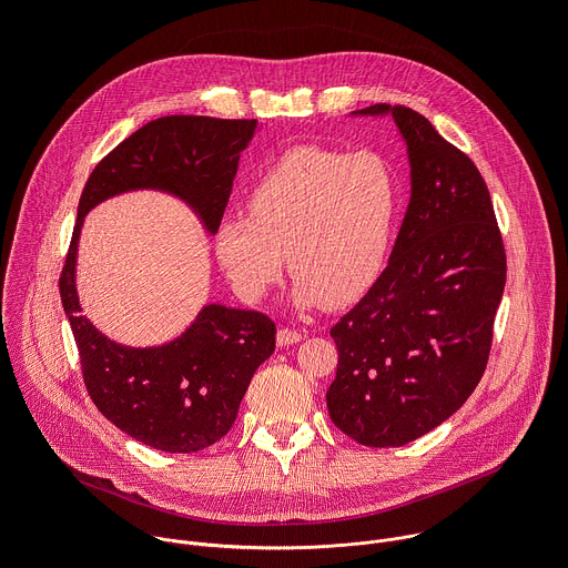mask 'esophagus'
Masks as SVG:
<instances>
[{
	"label": "esophagus",
	"instance_id": "esophagus-1",
	"mask_svg": "<svg viewBox=\"0 0 568 568\" xmlns=\"http://www.w3.org/2000/svg\"><path fill=\"white\" fill-rule=\"evenodd\" d=\"M303 339V333L301 331H294V328H281L278 335H276V342L278 346H290V344H298Z\"/></svg>",
	"mask_w": 568,
	"mask_h": 568
}]
</instances>
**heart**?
Returning <instances> with one entry per match:
<instances>
[{
	"mask_svg": "<svg viewBox=\"0 0 568 568\" xmlns=\"http://www.w3.org/2000/svg\"><path fill=\"white\" fill-rule=\"evenodd\" d=\"M247 213L215 226V254L245 301L281 281L285 254L296 276L292 298L346 305L382 274L399 209V182L377 150L339 152L296 145L267 166L247 193Z\"/></svg>",
	"mask_w": 568,
	"mask_h": 568,
	"instance_id": "b5f03b06",
	"label": "heart"
}]
</instances>
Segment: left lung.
Wrapping results in <instances>:
<instances>
[{"label":"left lung","instance_id":"8db88e82","mask_svg":"<svg viewBox=\"0 0 568 568\" xmlns=\"http://www.w3.org/2000/svg\"><path fill=\"white\" fill-rule=\"evenodd\" d=\"M390 114L412 164V200L390 261L331 328L337 377L333 423L366 447H402L445 423L488 366L506 287V250L474 161L418 112Z\"/></svg>","mask_w":568,"mask_h":568}]
</instances>
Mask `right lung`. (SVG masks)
<instances>
[{"label":"right lung","mask_w":568,"mask_h":568,"mask_svg":"<svg viewBox=\"0 0 568 568\" xmlns=\"http://www.w3.org/2000/svg\"><path fill=\"white\" fill-rule=\"evenodd\" d=\"M256 121L161 116L105 154L78 202V220L60 274V298L78 346L80 371L97 409L134 440L193 454L229 434L256 368L274 353L276 323L254 310L204 305L191 328L154 348L110 342L80 316L75 252L83 217L99 202L136 189L182 197L215 233L240 152Z\"/></svg>","instance_id":"obj_1"}]
</instances>
